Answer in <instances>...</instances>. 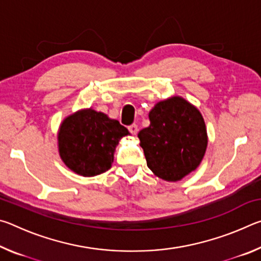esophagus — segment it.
Listing matches in <instances>:
<instances>
[{
	"instance_id": "34e87169",
	"label": "esophagus",
	"mask_w": 261,
	"mask_h": 261,
	"mask_svg": "<svg viewBox=\"0 0 261 261\" xmlns=\"http://www.w3.org/2000/svg\"><path fill=\"white\" fill-rule=\"evenodd\" d=\"M127 129H129L131 135H137V132H138V126H137V124H131L127 126Z\"/></svg>"
}]
</instances>
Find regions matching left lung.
I'll return each mask as SVG.
<instances>
[{
    "instance_id": "1",
    "label": "left lung",
    "mask_w": 261,
    "mask_h": 261,
    "mask_svg": "<svg viewBox=\"0 0 261 261\" xmlns=\"http://www.w3.org/2000/svg\"><path fill=\"white\" fill-rule=\"evenodd\" d=\"M151 124L139 131L147 167L158 177L179 180L200 165L207 147L206 125L194 106L179 96L149 112Z\"/></svg>"
}]
</instances>
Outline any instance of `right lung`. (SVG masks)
<instances>
[{
  "label": "right lung",
  "mask_w": 261,
  "mask_h": 261,
  "mask_svg": "<svg viewBox=\"0 0 261 261\" xmlns=\"http://www.w3.org/2000/svg\"><path fill=\"white\" fill-rule=\"evenodd\" d=\"M129 135L125 126L93 109L70 115L61 124L59 151L70 169L82 176H95L107 171L122 137Z\"/></svg>",
  "instance_id": "1"
}]
</instances>
